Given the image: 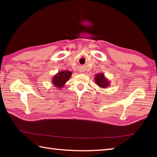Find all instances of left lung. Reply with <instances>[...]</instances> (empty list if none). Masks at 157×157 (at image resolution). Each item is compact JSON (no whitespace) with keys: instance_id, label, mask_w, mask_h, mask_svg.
<instances>
[{"instance_id":"1","label":"left lung","mask_w":157,"mask_h":157,"mask_svg":"<svg viewBox=\"0 0 157 157\" xmlns=\"http://www.w3.org/2000/svg\"><path fill=\"white\" fill-rule=\"evenodd\" d=\"M94 80L99 87L102 88H106L109 86L110 82L106 79L103 73H97L94 77Z\"/></svg>"}]
</instances>
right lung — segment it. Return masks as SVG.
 Instances as JSON below:
<instances>
[{
	"mask_svg": "<svg viewBox=\"0 0 157 157\" xmlns=\"http://www.w3.org/2000/svg\"><path fill=\"white\" fill-rule=\"evenodd\" d=\"M71 72L69 71H61L57 74H56L52 78V82L55 87L59 88H62L64 86L65 83L69 79L71 75Z\"/></svg>",
	"mask_w": 157,
	"mask_h": 157,
	"instance_id": "1",
	"label": "right lung"
}]
</instances>
